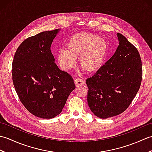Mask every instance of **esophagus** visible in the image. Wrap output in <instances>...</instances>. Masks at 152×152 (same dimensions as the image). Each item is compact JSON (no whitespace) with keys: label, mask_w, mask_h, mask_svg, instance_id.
<instances>
[{"label":"esophagus","mask_w":152,"mask_h":152,"mask_svg":"<svg viewBox=\"0 0 152 152\" xmlns=\"http://www.w3.org/2000/svg\"><path fill=\"white\" fill-rule=\"evenodd\" d=\"M84 80H83L82 79L80 78H76L74 80V83L76 87H80V86H82L84 85Z\"/></svg>","instance_id":"1"}]
</instances>
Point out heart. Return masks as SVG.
Segmentation results:
<instances>
[{"mask_svg":"<svg viewBox=\"0 0 152 152\" xmlns=\"http://www.w3.org/2000/svg\"><path fill=\"white\" fill-rule=\"evenodd\" d=\"M108 44L105 39L89 33H80L70 38L66 50L61 49L57 61L64 70L75 66L79 57L80 65L83 69L94 72L101 67L107 53Z\"/></svg>","mask_w":152,"mask_h":152,"instance_id":"b5f03b06","label":"heart"}]
</instances>
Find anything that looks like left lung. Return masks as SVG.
<instances>
[{"mask_svg":"<svg viewBox=\"0 0 152 152\" xmlns=\"http://www.w3.org/2000/svg\"><path fill=\"white\" fill-rule=\"evenodd\" d=\"M115 53L86 80L88 104L97 117L106 119L121 114L136 96L142 78L138 51L124 35Z\"/></svg>","mask_w":152,"mask_h":152,"instance_id":"8db88e82","label":"left lung"}]
</instances>
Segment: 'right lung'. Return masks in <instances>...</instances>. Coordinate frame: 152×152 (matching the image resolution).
<instances>
[{"mask_svg":"<svg viewBox=\"0 0 152 152\" xmlns=\"http://www.w3.org/2000/svg\"><path fill=\"white\" fill-rule=\"evenodd\" d=\"M59 29L44 31L25 39L12 62V80L19 99L27 110L43 119L62 112L75 89L72 77L55 63L50 50Z\"/></svg>","mask_w":152,"mask_h":152,"instance_id":"right-lung-1","label":"right lung"}]
</instances>
